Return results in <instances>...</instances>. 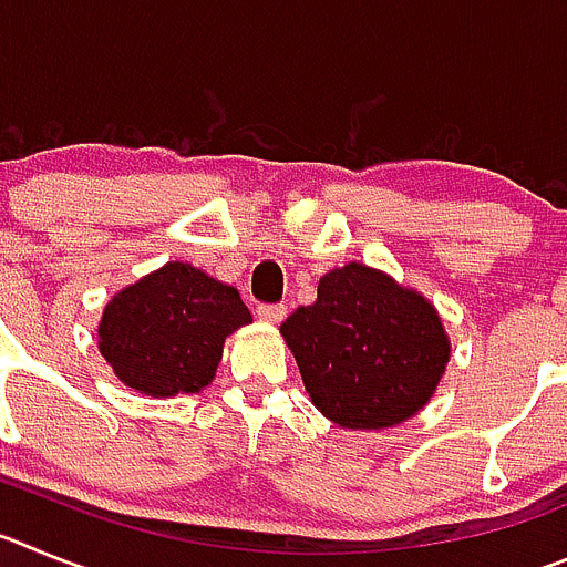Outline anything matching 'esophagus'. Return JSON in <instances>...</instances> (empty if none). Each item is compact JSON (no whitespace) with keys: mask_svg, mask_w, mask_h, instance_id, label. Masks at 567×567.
Instances as JSON below:
<instances>
[{"mask_svg":"<svg viewBox=\"0 0 567 567\" xmlns=\"http://www.w3.org/2000/svg\"><path fill=\"white\" fill-rule=\"evenodd\" d=\"M258 318L267 320V323H280V320L287 318V307L284 303H260Z\"/></svg>","mask_w":567,"mask_h":567,"instance_id":"esophagus-1","label":"esophagus"}]
</instances>
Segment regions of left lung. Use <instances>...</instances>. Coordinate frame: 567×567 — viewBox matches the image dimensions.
Instances as JSON below:
<instances>
[{"instance_id":"left-lung-1","label":"left lung","mask_w":567,"mask_h":567,"mask_svg":"<svg viewBox=\"0 0 567 567\" xmlns=\"http://www.w3.org/2000/svg\"><path fill=\"white\" fill-rule=\"evenodd\" d=\"M280 334L315 409L360 432L412 420L452 358L432 300L358 260L329 269L318 300L295 309Z\"/></svg>"}]
</instances>
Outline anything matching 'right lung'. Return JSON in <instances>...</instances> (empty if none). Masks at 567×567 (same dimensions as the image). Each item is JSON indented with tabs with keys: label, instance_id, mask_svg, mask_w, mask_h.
<instances>
[{
	"label": "right lung",
	"instance_id": "obj_1",
	"mask_svg": "<svg viewBox=\"0 0 567 567\" xmlns=\"http://www.w3.org/2000/svg\"><path fill=\"white\" fill-rule=\"evenodd\" d=\"M252 323L238 289L169 260L115 292L99 320V352L127 389L147 398L195 394L213 383L224 340Z\"/></svg>",
	"mask_w": 567,
	"mask_h": 567
}]
</instances>
